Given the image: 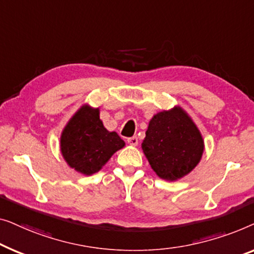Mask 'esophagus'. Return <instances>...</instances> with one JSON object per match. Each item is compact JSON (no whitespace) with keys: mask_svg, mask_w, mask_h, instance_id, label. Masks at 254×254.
I'll list each match as a JSON object with an SVG mask.
<instances>
[{"mask_svg":"<svg viewBox=\"0 0 254 254\" xmlns=\"http://www.w3.org/2000/svg\"><path fill=\"white\" fill-rule=\"evenodd\" d=\"M127 144L131 145V146H137L138 145V138L137 137H131V138H127Z\"/></svg>","mask_w":254,"mask_h":254,"instance_id":"1","label":"esophagus"}]
</instances>
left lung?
Here are the masks:
<instances>
[{"label":"left lung","mask_w":254,"mask_h":254,"mask_svg":"<svg viewBox=\"0 0 254 254\" xmlns=\"http://www.w3.org/2000/svg\"><path fill=\"white\" fill-rule=\"evenodd\" d=\"M141 148L154 173L164 181L175 182L198 166L205 142L192 117L181 106H175L152 117Z\"/></svg>","instance_id":"1"}]
</instances>
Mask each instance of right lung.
I'll list each match as a JSON object with an SVG mask.
<instances>
[{"label":"right lung","mask_w":254,"mask_h":254,"mask_svg":"<svg viewBox=\"0 0 254 254\" xmlns=\"http://www.w3.org/2000/svg\"><path fill=\"white\" fill-rule=\"evenodd\" d=\"M126 146L115 131L100 120V108L85 103L67 121L60 138L64 161L78 173L91 176L102 169L117 151Z\"/></svg>","instance_id":"1"}]
</instances>
